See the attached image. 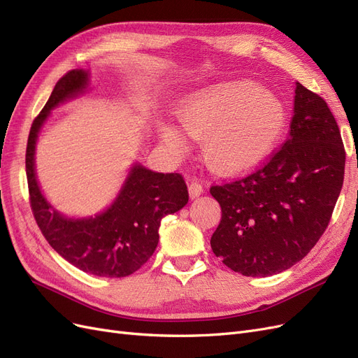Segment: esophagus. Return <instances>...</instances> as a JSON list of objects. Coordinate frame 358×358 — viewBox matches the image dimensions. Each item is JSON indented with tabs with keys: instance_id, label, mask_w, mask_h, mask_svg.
<instances>
[{
	"instance_id": "1",
	"label": "esophagus",
	"mask_w": 358,
	"mask_h": 358,
	"mask_svg": "<svg viewBox=\"0 0 358 358\" xmlns=\"http://www.w3.org/2000/svg\"><path fill=\"white\" fill-rule=\"evenodd\" d=\"M188 192H189V197H191V199H197V197H200L201 194H203V187H201V183H199L197 180H192V182H189V185H188Z\"/></svg>"
}]
</instances>
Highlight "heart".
I'll list each match as a JSON object with an SVG mask.
<instances>
[{
  "instance_id": "obj_1",
  "label": "heart",
  "mask_w": 358,
  "mask_h": 358,
  "mask_svg": "<svg viewBox=\"0 0 358 358\" xmlns=\"http://www.w3.org/2000/svg\"><path fill=\"white\" fill-rule=\"evenodd\" d=\"M176 121L188 137L201 140V157L213 173L236 176L272 154L282 136L287 110L278 95L249 80L225 82L194 92L176 107ZM175 154L187 149L173 127L159 129Z\"/></svg>"
}]
</instances>
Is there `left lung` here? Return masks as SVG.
Returning <instances> with one entry per match:
<instances>
[{"label":"left lung","mask_w":358,"mask_h":358,"mask_svg":"<svg viewBox=\"0 0 358 358\" xmlns=\"http://www.w3.org/2000/svg\"><path fill=\"white\" fill-rule=\"evenodd\" d=\"M292 112L288 140L263 169L210 188L222 212L212 251L245 276H272L305 258L343 185L345 149L327 103L296 82Z\"/></svg>","instance_id":"obj_1"}]
</instances>
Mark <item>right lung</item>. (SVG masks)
I'll return each mask as SVG.
<instances>
[{"instance_id": "add662e5", "label": "right lung", "mask_w": 358, "mask_h": 358, "mask_svg": "<svg viewBox=\"0 0 358 358\" xmlns=\"http://www.w3.org/2000/svg\"><path fill=\"white\" fill-rule=\"evenodd\" d=\"M90 83V70L69 71L32 122L25 159L31 209L49 245L70 264L95 276L124 278L152 257L161 220L188 203V189L179 173L152 171L136 161L113 201L100 213L73 218L53 208L37 179L38 134L52 110L88 92Z\"/></svg>"}]
</instances>
